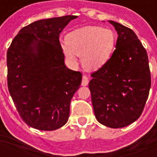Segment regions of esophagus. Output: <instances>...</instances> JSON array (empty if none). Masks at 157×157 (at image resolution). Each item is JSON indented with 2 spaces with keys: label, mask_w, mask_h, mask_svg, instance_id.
I'll return each instance as SVG.
<instances>
[{
  "label": "esophagus",
  "mask_w": 157,
  "mask_h": 157,
  "mask_svg": "<svg viewBox=\"0 0 157 157\" xmlns=\"http://www.w3.org/2000/svg\"><path fill=\"white\" fill-rule=\"evenodd\" d=\"M88 77L86 75H83L82 76V85L83 86H86L88 85Z\"/></svg>",
  "instance_id": "esophagus-1"
}]
</instances>
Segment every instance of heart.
Instances as JSON below:
<instances>
[{
    "label": "heart",
    "mask_w": 157,
    "mask_h": 157,
    "mask_svg": "<svg viewBox=\"0 0 157 157\" xmlns=\"http://www.w3.org/2000/svg\"><path fill=\"white\" fill-rule=\"evenodd\" d=\"M115 41L112 30L87 26L70 33L61 48L65 57L72 63H76V55H81L86 68L98 70L109 61Z\"/></svg>",
    "instance_id": "obj_1"
}]
</instances>
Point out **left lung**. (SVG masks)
Returning a JSON list of instances; mask_svg holds the SVG:
<instances>
[{
  "label": "left lung",
  "instance_id": "left-lung-1",
  "mask_svg": "<svg viewBox=\"0 0 157 157\" xmlns=\"http://www.w3.org/2000/svg\"><path fill=\"white\" fill-rule=\"evenodd\" d=\"M118 33L109 61L89 82L97 120L109 128H124L141 115L151 88L148 55L132 29L109 21Z\"/></svg>",
  "mask_w": 157,
  "mask_h": 157
}]
</instances>
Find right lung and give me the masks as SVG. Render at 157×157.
Here are the masks:
<instances>
[{
	"mask_svg": "<svg viewBox=\"0 0 157 157\" xmlns=\"http://www.w3.org/2000/svg\"><path fill=\"white\" fill-rule=\"evenodd\" d=\"M76 16L43 19L22 28L6 53L7 86L19 115L30 127L65 125L82 74L65 65L59 34Z\"/></svg>",
	"mask_w": 157,
	"mask_h": 157,
	"instance_id": "right-lung-1",
	"label": "right lung"
}]
</instances>
